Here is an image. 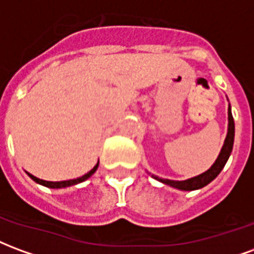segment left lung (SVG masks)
Masks as SVG:
<instances>
[{"label": "left lung", "instance_id": "obj_1", "mask_svg": "<svg viewBox=\"0 0 254 254\" xmlns=\"http://www.w3.org/2000/svg\"><path fill=\"white\" fill-rule=\"evenodd\" d=\"M227 116H229V125H227V134L224 138L223 147L219 152L218 158L207 171H204L201 174H198L196 177H191L184 181H174V180H167V178H160L158 176L152 174V178L158 180L162 184H166L171 188H176L180 190H197V189H201V188L207 187L209 182H212L216 177L219 176V173L223 170L224 165L227 163L231 151H233V144H234V120H233V114H231V106L229 103V110H227Z\"/></svg>", "mask_w": 254, "mask_h": 254}]
</instances>
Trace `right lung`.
Returning <instances> with one entry per match:
<instances>
[{"label": "right lung", "instance_id": "add662e5", "mask_svg": "<svg viewBox=\"0 0 254 254\" xmlns=\"http://www.w3.org/2000/svg\"><path fill=\"white\" fill-rule=\"evenodd\" d=\"M98 166H99V160H98V163L94 166V169L92 170H89L87 174H84L83 177H78V178H74V180H67V181H60V182H53V181H45V180H41V178H36L35 176H32L30 173H27L28 176H30L31 180H34L36 184H39V185H43V187L50 188V189H63V188H67V187H73V185H77L80 182H84L85 180H88L89 177L94 174L95 171L98 170Z\"/></svg>", "mask_w": 254, "mask_h": 254}]
</instances>
